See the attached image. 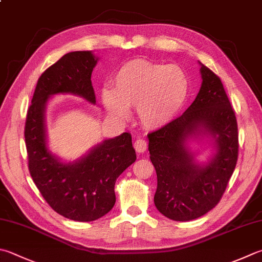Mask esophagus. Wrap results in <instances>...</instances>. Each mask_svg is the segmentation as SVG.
I'll use <instances>...</instances> for the list:
<instances>
[{
	"label": "esophagus",
	"mask_w": 262,
	"mask_h": 262,
	"mask_svg": "<svg viewBox=\"0 0 262 262\" xmlns=\"http://www.w3.org/2000/svg\"><path fill=\"white\" fill-rule=\"evenodd\" d=\"M135 149L137 150V152H145L147 149V141L145 139L136 140Z\"/></svg>",
	"instance_id": "obj_1"
}]
</instances>
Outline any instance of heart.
<instances>
[{
    "label": "heart",
    "instance_id": "obj_1",
    "mask_svg": "<svg viewBox=\"0 0 262 262\" xmlns=\"http://www.w3.org/2000/svg\"><path fill=\"white\" fill-rule=\"evenodd\" d=\"M113 83L114 90L103 88L100 93L108 114L126 120L129 107H137L138 118L148 129H161L173 121L189 92L188 76L181 67L145 59L123 63Z\"/></svg>",
    "mask_w": 262,
    "mask_h": 262
}]
</instances>
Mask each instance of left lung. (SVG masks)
Masks as SVG:
<instances>
[{
  "mask_svg": "<svg viewBox=\"0 0 262 262\" xmlns=\"http://www.w3.org/2000/svg\"><path fill=\"white\" fill-rule=\"evenodd\" d=\"M201 75L199 95L184 114L148 135L157 174L154 203L176 221L200 218L219 203L238 156L237 121L223 83L202 63ZM199 136L209 137L216 150L202 165L188 147Z\"/></svg>",
  "mask_w": 262,
  "mask_h": 262,
  "instance_id": "1",
  "label": "left lung"
}]
</instances>
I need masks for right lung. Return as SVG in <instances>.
Wrapping results in <instances>:
<instances>
[{
    "label": "right lung",
    "mask_w": 262,
    "mask_h": 262,
    "mask_svg": "<svg viewBox=\"0 0 262 262\" xmlns=\"http://www.w3.org/2000/svg\"><path fill=\"white\" fill-rule=\"evenodd\" d=\"M98 58L91 51L66 53L39 76L25 124L28 169L43 199L67 219L93 221L115 204V182L136 161L127 132L103 140L75 162L63 163L48 147L46 110L58 93L80 96L96 103L91 74Z\"/></svg>",
    "instance_id": "1"
}]
</instances>
